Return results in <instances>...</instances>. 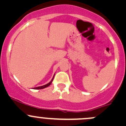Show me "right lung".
Returning <instances> with one entry per match:
<instances>
[{
	"instance_id": "add662e5",
	"label": "right lung",
	"mask_w": 126,
	"mask_h": 126,
	"mask_svg": "<svg viewBox=\"0 0 126 126\" xmlns=\"http://www.w3.org/2000/svg\"><path fill=\"white\" fill-rule=\"evenodd\" d=\"M54 76H55V74H54ZM54 77H53L52 79L51 80V81H50V82H49V83H47L46 85H43V86H41V87H35V88H34V89H36V90H39V89H43V88H46V87H49V86L50 85V84H51L52 82L53 79H54Z\"/></svg>"
}]
</instances>
